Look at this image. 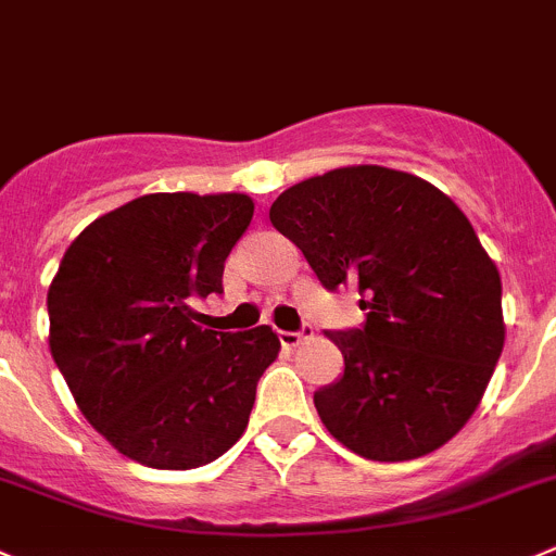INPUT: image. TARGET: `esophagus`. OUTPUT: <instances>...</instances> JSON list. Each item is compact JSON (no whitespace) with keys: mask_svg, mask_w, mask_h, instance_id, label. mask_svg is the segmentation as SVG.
Instances as JSON below:
<instances>
[{"mask_svg":"<svg viewBox=\"0 0 556 556\" xmlns=\"http://www.w3.org/2000/svg\"><path fill=\"white\" fill-rule=\"evenodd\" d=\"M309 334H313V326L304 324L302 329H295V331H279V342H282L285 349H295V345Z\"/></svg>","mask_w":556,"mask_h":556,"instance_id":"esophagus-1","label":"esophagus"}]
</instances>
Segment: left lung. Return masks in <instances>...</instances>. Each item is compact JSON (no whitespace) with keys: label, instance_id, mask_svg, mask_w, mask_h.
Segmentation results:
<instances>
[{"label":"left lung","instance_id":"left-lung-1","mask_svg":"<svg viewBox=\"0 0 556 556\" xmlns=\"http://www.w3.org/2000/svg\"><path fill=\"white\" fill-rule=\"evenodd\" d=\"M268 219L326 290L351 285L367 313L359 329L326 331L345 359L315 392L329 433L370 460L450 442L505 345L500 271L464 211L417 175L362 164L290 186Z\"/></svg>","mask_w":556,"mask_h":556}]
</instances>
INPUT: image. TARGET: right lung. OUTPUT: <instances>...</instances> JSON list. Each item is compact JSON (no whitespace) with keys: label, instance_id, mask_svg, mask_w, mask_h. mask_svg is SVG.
Masks as SVG:
<instances>
[{"label":"right lung","instance_id":"add662e5","mask_svg":"<svg viewBox=\"0 0 556 556\" xmlns=\"http://www.w3.org/2000/svg\"><path fill=\"white\" fill-rule=\"evenodd\" d=\"M252 214L247 194H144L92 222L62 257L51 356L87 422L137 464L197 469L247 430L279 337L202 329L191 304L222 293Z\"/></svg>","mask_w":556,"mask_h":556}]
</instances>
